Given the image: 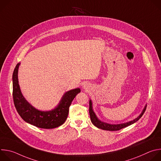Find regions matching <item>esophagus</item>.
Masks as SVG:
<instances>
[{
    "mask_svg": "<svg viewBox=\"0 0 161 161\" xmlns=\"http://www.w3.org/2000/svg\"><path fill=\"white\" fill-rule=\"evenodd\" d=\"M86 85H83V88H86Z\"/></svg>",
    "mask_w": 161,
    "mask_h": 161,
    "instance_id": "1",
    "label": "esophagus"
}]
</instances>
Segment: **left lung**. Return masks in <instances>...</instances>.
<instances>
[{
  "label": "left lung",
  "instance_id": "8db88e82",
  "mask_svg": "<svg viewBox=\"0 0 161 161\" xmlns=\"http://www.w3.org/2000/svg\"><path fill=\"white\" fill-rule=\"evenodd\" d=\"M146 108H147V105L145 106L142 113L140 114V116H138L136 119H134L133 120H131L128 122L124 123V124H109L102 122L97 118V117L96 116V114H95V113L93 110L92 101L90 100V101H89V113H90V120H91L92 123L96 127H97L99 129H101L103 130H111V131L120 130L124 127H126L136 122L143 116V114H144V113L146 110Z\"/></svg>",
  "mask_w": 161,
  "mask_h": 161
}]
</instances>
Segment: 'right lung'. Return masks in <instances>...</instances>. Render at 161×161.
<instances>
[{"label": "right lung", "instance_id": "add662e5", "mask_svg": "<svg viewBox=\"0 0 161 161\" xmlns=\"http://www.w3.org/2000/svg\"><path fill=\"white\" fill-rule=\"evenodd\" d=\"M17 64L13 74V97L14 106L22 119L26 122L42 129H53L62 125L66 120L69 108L74 98L81 92L80 88L67 91L58 104L51 111H40L33 107L22 95L18 79Z\"/></svg>", "mask_w": 161, "mask_h": 161}]
</instances>
